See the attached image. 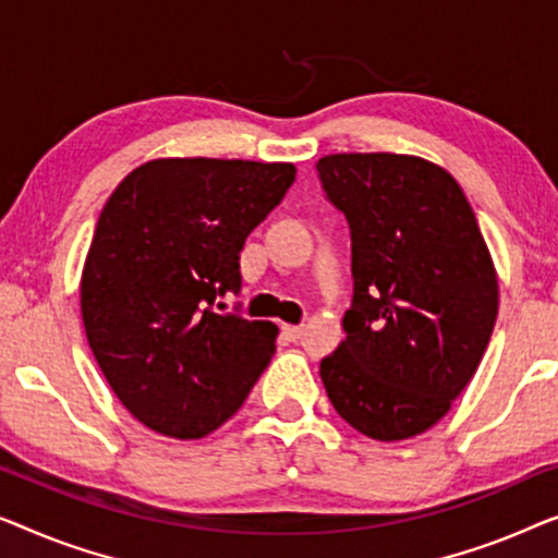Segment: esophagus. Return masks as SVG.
Here are the masks:
<instances>
[{"label": "esophagus", "instance_id": "esophagus-1", "mask_svg": "<svg viewBox=\"0 0 558 558\" xmlns=\"http://www.w3.org/2000/svg\"><path fill=\"white\" fill-rule=\"evenodd\" d=\"M282 333H286L290 341H298L303 336V326H282Z\"/></svg>", "mask_w": 558, "mask_h": 558}]
</instances>
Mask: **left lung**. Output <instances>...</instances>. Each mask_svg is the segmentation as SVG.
Returning <instances> with one entry per match:
<instances>
[{
	"label": "left lung",
	"instance_id": "1",
	"mask_svg": "<svg viewBox=\"0 0 558 558\" xmlns=\"http://www.w3.org/2000/svg\"><path fill=\"white\" fill-rule=\"evenodd\" d=\"M351 230L347 339L320 361L333 410L391 442L425 433L473 379L498 316V280L460 184L417 156L316 163Z\"/></svg>",
	"mask_w": 558,
	"mask_h": 558
}]
</instances>
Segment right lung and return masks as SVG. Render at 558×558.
I'll list each match as a JSON object with an SVG mask.
<instances>
[{"mask_svg": "<svg viewBox=\"0 0 558 558\" xmlns=\"http://www.w3.org/2000/svg\"><path fill=\"white\" fill-rule=\"evenodd\" d=\"M295 182L293 163L156 159L100 211L81 282L100 372L154 433L197 439L232 417L276 354L278 328L225 311L247 234Z\"/></svg>", "mask_w": 558, "mask_h": 558, "instance_id": "right-lung-1", "label": "right lung"}]
</instances>
